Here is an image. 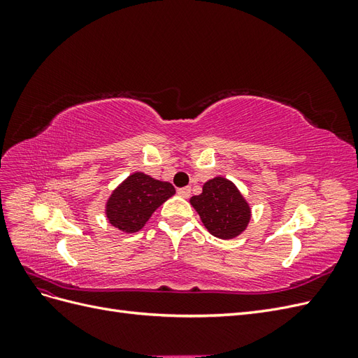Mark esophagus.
<instances>
[{"label": "esophagus", "instance_id": "1", "mask_svg": "<svg viewBox=\"0 0 358 358\" xmlns=\"http://www.w3.org/2000/svg\"><path fill=\"white\" fill-rule=\"evenodd\" d=\"M178 194H179L180 197H183V199H188V197H189V194H191V188H189V187L179 188V189H178Z\"/></svg>", "mask_w": 358, "mask_h": 358}]
</instances>
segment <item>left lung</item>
<instances>
[{
	"instance_id": "obj_1",
	"label": "left lung",
	"mask_w": 358,
	"mask_h": 358,
	"mask_svg": "<svg viewBox=\"0 0 358 358\" xmlns=\"http://www.w3.org/2000/svg\"><path fill=\"white\" fill-rule=\"evenodd\" d=\"M189 203L208 231L218 239H234L251 221V206L239 188L222 176L206 182L203 192L191 197Z\"/></svg>"
}]
</instances>
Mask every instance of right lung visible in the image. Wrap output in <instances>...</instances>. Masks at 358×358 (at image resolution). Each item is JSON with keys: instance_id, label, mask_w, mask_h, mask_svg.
<instances>
[{"instance_id": "right-lung-1", "label": "right lung", "mask_w": 358, "mask_h": 358, "mask_svg": "<svg viewBox=\"0 0 358 358\" xmlns=\"http://www.w3.org/2000/svg\"><path fill=\"white\" fill-rule=\"evenodd\" d=\"M170 182L136 171L117 185L106 203V218L122 233L142 230L159 206L175 196Z\"/></svg>"}]
</instances>
